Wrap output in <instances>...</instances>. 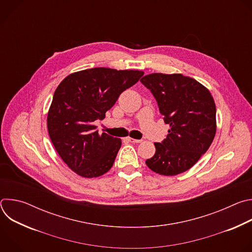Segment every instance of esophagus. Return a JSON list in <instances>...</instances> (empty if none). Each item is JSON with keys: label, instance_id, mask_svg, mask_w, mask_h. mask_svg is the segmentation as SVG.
Wrapping results in <instances>:
<instances>
[{"label": "esophagus", "instance_id": "obj_1", "mask_svg": "<svg viewBox=\"0 0 252 252\" xmlns=\"http://www.w3.org/2000/svg\"><path fill=\"white\" fill-rule=\"evenodd\" d=\"M127 141H129V142H134V143H139V142H141V139H134V138H132V137H126V138Z\"/></svg>", "mask_w": 252, "mask_h": 252}]
</instances>
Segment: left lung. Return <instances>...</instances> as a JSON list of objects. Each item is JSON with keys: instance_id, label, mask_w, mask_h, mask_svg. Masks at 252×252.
<instances>
[{"instance_id": "obj_1", "label": "left lung", "mask_w": 252, "mask_h": 252, "mask_svg": "<svg viewBox=\"0 0 252 252\" xmlns=\"http://www.w3.org/2000/svg\"><path fill=\"white\" fill-rule=\"evenodd\" d=\"M140 82L155 95L159 112L169 125L156 154L147 159L155 172L172 176L192 167L207 152L217 132V109L210 92L182 74L154 73Z\"/></svg>"}]
</instances>
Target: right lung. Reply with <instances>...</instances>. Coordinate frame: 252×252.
<instances>
[{
    "label": "right lung",
    "mask_w": 252,
    "mask_h": 252,
    "mask_svg": "<svg viewBox=\"0 0 252 252\" xmlns=\"http://www.w3.org/2000/svg\"><path fill=\"white\" fill-rule=\"evenodd\" d=\"M143 71L94 67L65 77L55 91L48 112V131L63 161L82 177L93 178L109 171L122 139L95 130L96 120L133 86Z\"/></svg>",
    "instance_id": "1"
}]
</instances>
